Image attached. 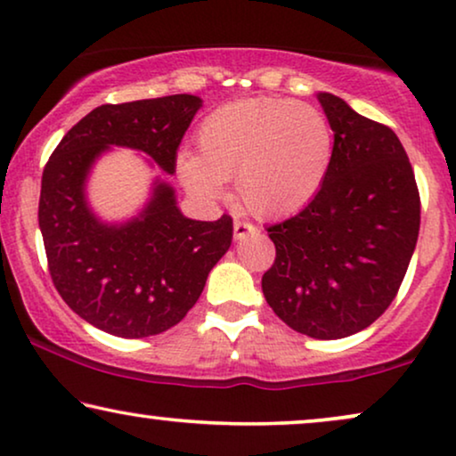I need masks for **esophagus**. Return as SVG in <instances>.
I'll list each match as a JSON object with an SVG mask.
<instances>
[{
  "mask_svg": "<svg viewBox=\"0 0 456 456\" xmlns=\"http://www.w3.org/2000/svg\"><path fill=\"white\" fill-rule=\"evenodd\" d=\"M255 232H257V226H255V224L245 222V220H239V217H236V220H234V239L236 240L245 239V236L255 234Z\"/></svg>",
  "mask_w": 456,
  "mask_h": 456,
  "instance_id": "1",
  "label": "esophagus"
}]
</instances>
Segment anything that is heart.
<instances>
[{"label":"heart","mask_w":456,"mask_h":456,"mask_svg":"<svg viewBox=\"0 0 456 456\" xmlns=\"http://www.w3.org/2000/svg\"><path fill=\"white\" fill-rule=\"evenodd\" d=\"M199 155L180 151L178 176L192 195L220 199L234 178L242 205L255 216L280 217L320 192L332 164L334 136L326 116L282 97L222 105L197 130Z\"/></svg>","instance_id":"b5f03b06"}]
</instances>
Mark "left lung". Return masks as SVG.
Returning <instances> with one entry per match:
<instances>
[{"label": "left lung", "mask_w": 456, "mask_h": 456, "mask_svg": "<svg viewBox=\"0 0 456 456\" xmlns=\"http://www.w3.org/2000/svg\"><path fill=\"white\" fill-rule=\"evenodd\" d=\"M317 99L334 133L332 164L297 216L267 228L276 259L261 289L286 326L336 340L371 326L395 301L419 236L421 203L395 130L332 93Z\"/></svg>", "instance_id": "left-lung-1"}]
</instances>
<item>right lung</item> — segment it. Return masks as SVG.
I'll list each match as a JSON object with an SVG mask.
<instances>
[{
  "mask_svg": "<svg viewBox=\"0 0 456 456\" xmlns=\"http://www.w3.org/2000/svg\"><path fill=\"white\" fill-rule=\"evenodd\" d=\"M201 105L186 93L99 105L68 130L43 170L39 228L53 286L103 332L145 338L176 326L230 248L232 217L189 220L161 178L128 222H102L86 201L91 167L110 147L136 149L166 174L176 172L180 141Z\"/></svg>",
  "mask_w": 456,
  "mask_h": 456,
  "instance_id": "obj_1",
  "label": "right lung"
}]
</instances>
